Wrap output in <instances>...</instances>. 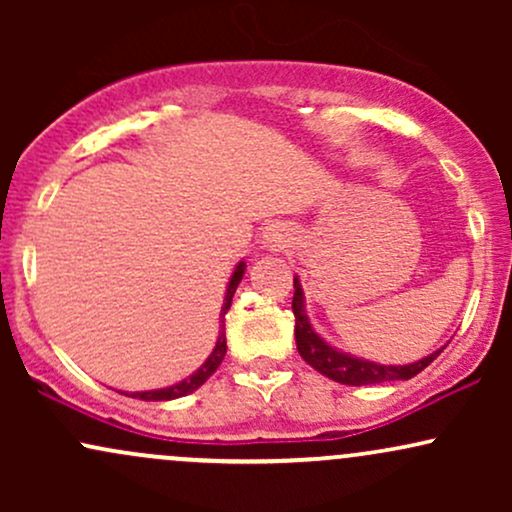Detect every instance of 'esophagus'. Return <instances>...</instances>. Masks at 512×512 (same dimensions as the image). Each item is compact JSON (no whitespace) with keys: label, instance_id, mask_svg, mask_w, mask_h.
Wrapping results in <instances>:
<instances>
[{"label":"esophagus","instance_id":"34e87169","mask_svg":"<svg viewBox=\"0 0 512 512\" xmlns=\"http://www.w3.org/2000/svg\"><path fill=\"white\" fill-rule=\"evenodd\" d=\"M291 245H293V236L289 233V228L272 226L267 228V233H264V248L284 250V248H291Z\"/></svg>","mask_w":512,"mask_h":512}]
</instances>
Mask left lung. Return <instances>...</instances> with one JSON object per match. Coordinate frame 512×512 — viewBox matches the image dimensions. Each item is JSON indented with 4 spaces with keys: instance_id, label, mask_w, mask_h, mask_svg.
<instances>
[{
    "instance_id": "1",
    "label": "left lung",
    "mask_w": 512,
    "mask_h": 512,
    "mask_svg": "<svg viewBox=\"0 0 512 512\" xmlns=\"http://www.w3.org/2000/svg\"><path fill=\"white\" fill-rule=\"evenodd\" d=\"M293 315H296V346L298 354L308 366H313L317 373H322L325 378L334 380V383L342 385H378V383H392V380H409L414 375H419L426 366H431L436 361L440 351L445 346H440L438 351L428 354L419 361L407 363V366H383V363L366 361V358H358L354 354H346V351L332 346L327 339H322L320 334L310 325V317L305 313V296L301 289V279L293 276Z\"/></svg>"
}]
</instances>
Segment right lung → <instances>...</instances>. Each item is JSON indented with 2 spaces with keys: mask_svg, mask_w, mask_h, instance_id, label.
<instances>
[{
  "mask_svg": "<svg viewBox=\"0 0 512 512\" xmlns=\"http://www.w3.org/2000/svg\"><path fill=\"white\" fill-rule=\"evenodd\" d=\"M245 274V262H238L236 269H233L231 279H228V286H226V296H223V305H221V332H219V339H216V346L214 351H211L207 361L199 366L195 373L187 375L185 380H180V383L170 385V387H161V390H144V392H122V395L127 397H134V399H144V402H168V399H178V397H185L190 395V392H195L197 387H202L207 380L214 375V370L221 366L223 356H226V313L228 308H231V301H233V293H236L240 279H243Z\"/></svg>",
  "mask_w": 512,
  "mask_h": 512,
  "instance_id": "right-lung-1",
  "label": "right lung"
}]
</instances>
